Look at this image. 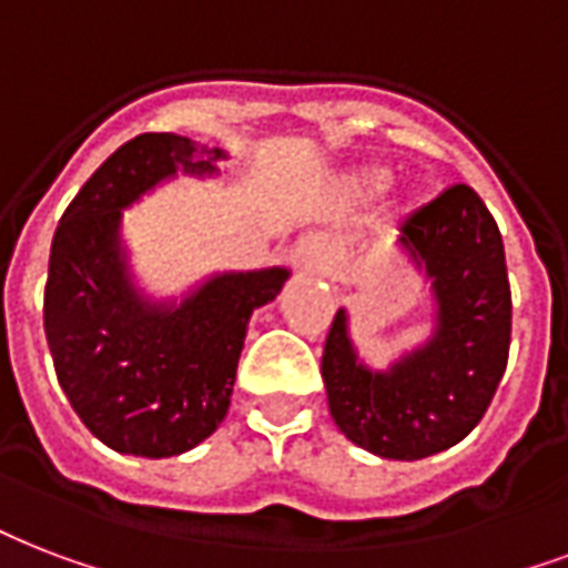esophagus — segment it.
<instances>
[{
	"label": "esophagus",
	"instance_id": "34e87169",
	"mask_svg": "<svg viewBox=\"0 0 568 568\" xmlns=\"http://www.w3.org/2000/svg\"><path fill=\"white\" fill-rule=\"evenodd\" d=\"M294 265L306 271V274H324L331 265V246L318 235L301 237L294 246Z\"/></svg>",
	"mask_w": 568,
	"mask_h": 568
}]
</instances>
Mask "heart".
Listing matches in <instances>:
<instances>
[{
	"label": "heart",
	"instance_id": "b5f03b06",
	"mask_svg": "<svg viewBox=\"0 0 568 568\" xmlns=\"http://www.w3.org/2000/svg\"><path fill=\"white\" fill-rule=\"evenodd\" d=\"M389 181H393L389 169L369 166V169H363L361 175H357V187H361L363 193H372V196H375V193L389 187Z\"/></svg>",
	"mask_w": 568,
	"mask_h": 568
}]
</instances>
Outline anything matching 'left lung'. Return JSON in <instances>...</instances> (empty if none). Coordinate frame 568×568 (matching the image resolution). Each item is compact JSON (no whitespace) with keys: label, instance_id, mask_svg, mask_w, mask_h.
Here are the masks:
<instances>
[{"label":"left lung","instance_id":"1","mask_svg":"<svg viewBox=\"0 0 568 568\" xmlns=\"http://www.w3.org/2000/svg\"><path fill=\"white\" fill-rule=\"evenodd\" d=\"M396 244L432 283V336L372 369L342 306L324 342L322 378L345 438L381 458L417 462L467 438L491 405L509 357L513 294L500 229L467 184L417 207Z\"/></svg>","mask_w":568,"mask_h":568}]
</instances>
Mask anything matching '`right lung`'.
Returning <instances> with one entry per match:
<instances>
[{
    "instance_id": "add662e5",
    "label": "right lung",
    "mask_w": 568,
    "mask_h": 568,
    "mask_svg": "<svg viewBox=\"0 0 568 568\" xmlns=\"http://www.w3.org/2000/svg\"><path fill=\"white\" fill-rule=\"evenodd\" d=\"M223 149L179 133L124 142L82 184L50 246L43 331L64 396L124 456H181L211 438L235 387L246 324L288 267L226 271L184 297H149L130 274L121 211L175 175L216 179Z\"/></svg>"
}]
</instances>
